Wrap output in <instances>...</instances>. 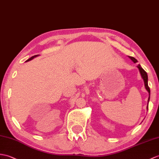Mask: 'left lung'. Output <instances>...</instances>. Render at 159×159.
<instances>
[{
    "mask_svg": "<svg viewBox=\"0 0 159 159\" xmlns=\"http://www.w3.org/2000/svg\"><path fill=\"white\" fill-rule=\"evenodd\" d=\"M128 57H129L131 60L133 61V62L135 63H135L138 62V60H136L135 58H134V57H131V56H128ZM137 67L139 69L140 75H141L142 78V79L143 80V83H144V86H145L146 89L147 90L148 92V94H149L148 99V105H147V107H146L147 110H148V103H149L150 98V88L148 87V75H147V73L146 72V71L141 67V66H140L139 64H138V66H137Z\"/></svg>",
    "mask_w": 159,
    "mask_h": 159,
    "instance_id": "8db88e82",
    "label": "left lung"
}]
</instances>
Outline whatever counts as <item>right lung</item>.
Returning a JSON list of instances; mask_svg holds the SVG:
<instances>
[{"label": "right lung", "mask_w": 159, "mask_h": 159, "mask_svg": "<svg viewBox=\"0 0 159 159\" xmlns=\"http://www.w3.org/2000/svg\"><path fill=\"white\" fill-rule=\"evenodd\" d=\"M38 56H39V55H34V56L31 57L30 58L28 59V60H26V61H30V60H32V59H34V57H38Z\"/></svg>", "instance_id": "obj_1"}]
</instances>
